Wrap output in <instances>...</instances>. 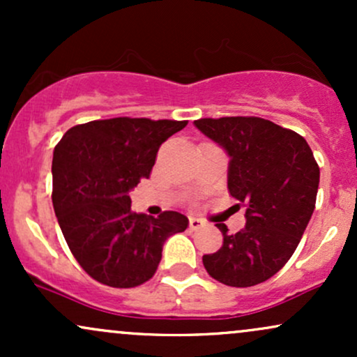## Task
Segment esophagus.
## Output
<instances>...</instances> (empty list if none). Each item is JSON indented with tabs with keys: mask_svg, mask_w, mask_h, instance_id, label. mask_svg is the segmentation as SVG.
Segmentation results:
<instances>
[{
	"mask_svg": "<svg viewBox=\"0 0 357 357\" xmlns=\"http://www.w3.org/2000/svg\"><path fill=\"white\" fill-rule=\"evenodd\" d=\"M204 225H206V223H204L203 220L195 218V216H191V218H190V228H191V230H199V228H203Z\"/></svg>",
	"mask_w": 357,
	"mask_h": 357,
	"instance_id": "obj_1",
	"label": "esophagus"
}]
</instances>
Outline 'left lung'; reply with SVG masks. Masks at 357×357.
Segmentation results:
<instances>
[{"instance_id": "8db88e82", "label": "left lung", "mask_w": 357, "mask_h": 357, "mask_svg": "<svg viewBox=\"0 0 357 357\" xmlns=\"http://www.w3.org/2000/svg\"><path fill=\"white\" fill-rule=\"evenodd\" d=\"M195 126L231 158L228 191L247 206V225L223 233L218 252L203 255L225 285L252 287L275 275L296 252L315 208L319 165L301 134L261 117L198 119Z\"/></svg>"}]
</instances>
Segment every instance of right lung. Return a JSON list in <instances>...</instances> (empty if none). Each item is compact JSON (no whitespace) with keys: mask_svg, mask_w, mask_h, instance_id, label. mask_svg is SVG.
Segmentation results:
<instances>
[{"mask_svg":"<svg viewBox=\"0 0 357 357\" xmlns=\"http://www.w3.org/2000/svg\"><path fill=\"white\" fill-rule=\"evenodd\" d=\"M188 121L114 117L73 126L53 151L52 202L65 241L100 284L130 289L153 278L162 245L188 228L178 211L130 210L129 191L149 178L159 147Z\"/></svg>","mask_w":357,"mask_h":357,"instance_id":"add662e5","label":"right lung"}]
</instances>
